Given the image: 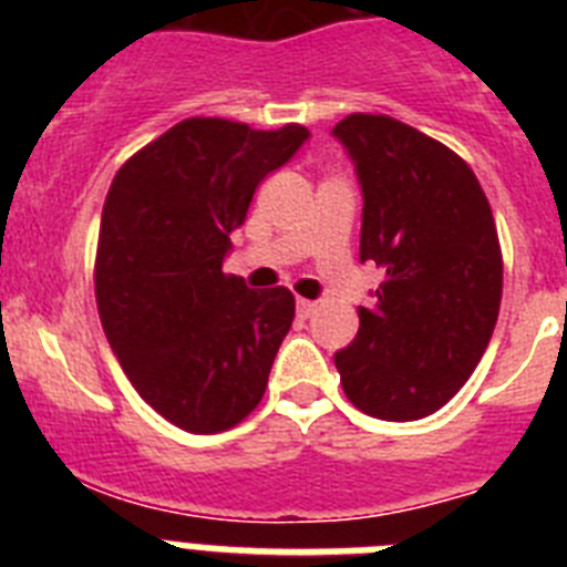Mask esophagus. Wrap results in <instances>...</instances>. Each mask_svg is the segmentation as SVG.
Segmentation results:
<instances>
[{"instance_id":"obj_1","label":"esophagus","mask_w":567,"mask_h":567,"mask_svg":"<svg viewBox=\"0 0 567 567\" xmlns=\"http://www.w3.org/2000/svg\"><path fill=\"white\" fill-rule=\"evenodd\" d=\"M315 309H318V303H315V300L298 298V315H300V318H309V315H312Z\"/></svg>"}]
</instances>
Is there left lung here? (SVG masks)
<instances>
[{"mask_svg": "<svg viewBox=\"0 0 567 567\" xmlns=\"http://www.w3.org/2000/svg\"><path fill=\"white\" fill-rule=\"evenodd\" d=\"M363 189L360 260L385 272L360 329L334 354L360 412L409 423L463 389L497 327L503 252L488 198L454 150L392 115L332 130Z\"/></svg>", "mask_w": 567, "mask_h": 567, "instance_id": "left-lung-1", "label": "left lung"}]
</instances>
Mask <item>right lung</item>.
<instances>
[{"mask_svg": "<svg viewBox=\"0 0 567 567\" xmlns=\"http://www.w3.org/2000/svg\"><path fill=\"white\" fill-rule=\"evenodd\" d=\"M307 138L300 124L252 130L195 115L110 184L96 252L104 334L135 392L184 432H227L267 392L295 298L287 287L247 289L221 264L258 184Z\"/></svg>", "mask_w": 567, "mask_h": 567, "instance_id": "obj_1", "label": "right lung"}]
</instances>
